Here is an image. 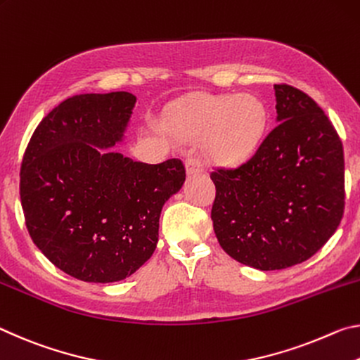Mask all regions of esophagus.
<instances>
[{"label": "esophagus", "mask_w": 360, "mask_h": 360, "mask_svg": "<svg viewBox=\"0 0 360 360\" xmlns=\"http://www.w3.org/2000/svg\"><path fill=\"white\" fill-rule=\"evenodd\" d=\"M185 169H186V175H199L204 172V166L202 162L199 161L198 158H188L185 162Z\"/></svg>", "instance_id": "34e87169"}]
</instances>
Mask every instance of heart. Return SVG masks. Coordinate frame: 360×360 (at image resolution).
I'll return each instance as SVG.
<instances>
[{
	"mask_svg": "<svg viewBox=\"0 0 360 360\" xmlns=\"http://www.w3.org/2000/svg\"><path fill=\"white\" fill-rule=\"evenodd\" d=\"M181 137H205V151L212 161L236 166L249 159L266 129V108L250 96L204 97L181 111L176 120Z\"/></svg>",
	"mask_w": 360,
	"mask_h": 360,
	"instance_id": "b5f03b06",
	"label": "heart"
}]
</instances>
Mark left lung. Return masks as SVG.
<instances>
[{"label": "left lung", "mask_w": 360, "mask_h": 360, "mask_svg": "<svg viewBox=\"0 0 360 360\" xmlns=\"http://www.w3.org/2000/svg\"><path fill=\"white\" fill-rule=\"evenodd\" d=\"M276 126L255 155L210 174L212 221L229 257L273 271L308 260L345 210V156L337 131L304 92L274 84Z\"/></svg>", "instance_id": "obj_1"}]
</instances>
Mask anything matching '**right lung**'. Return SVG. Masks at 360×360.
Listing matches in <instances>:
<instances>
[{
    "instance_id": "right-lung-1",
    "label": "right lung",
    "mask_w": 360,
    "mask_h": 360,
    "mask_svg": "<svg viewBox=\"0 0 360 360\" xmlns=\"http://www.w3.org/2000/svg\"><path fill=\"white\" fill-rule=\"evenodd\" d=\"M135 102L131 92L63 100L23 155L28 233L47 260L79 281H122L148 262L162 205L184 186L180 159L145 164L103 151L124 140Z\"/></svg>"
}]
</instances>
